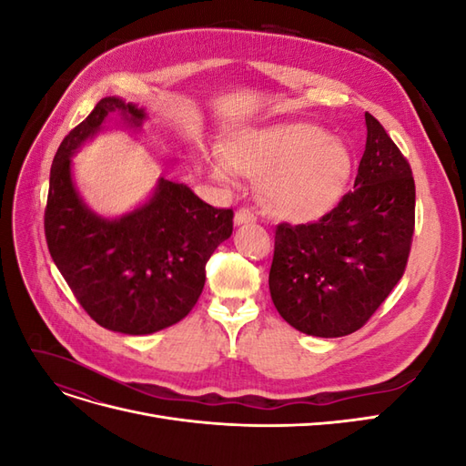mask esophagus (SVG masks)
I'll list each match as a JSON object with an SVG mask.
<instances>
[{
    "label": "esophagus",
    "mask_w": 466,
    "mask_h": 466,
    "mask_svg": "<svg viewBox=\"0 0 466 466\" xmlns=\"http://www.w3.org/2000/svg\"><path fill=\"white\" fill-rule=\"evenodd\" d=\"M255 219H257V216L252 214V211H250L248 208H241V209L235 211V225L250 223V221H255Z\"/></svg>",
    "instance_id": "1"
}]
</instances>
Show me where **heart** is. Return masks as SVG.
I'll use <instances>...</instances> for the list:
<instances>
[{
    "mask_svg": "<svg viewBox=\"0 0 466 466\" xmlns=\"http://www.w3.org/2000/svg\"><path fill=\"white\" fill-rule=\"evenodd\" d=\"M208 167L221 182H235L238 173L258 178V202L268 216L307 223L342 200L354 161L346 144L319 126L286 124L241 136L231 161L211 155Z\"/></svg>",
    "mask_w": 466,
    "mask_h": 466,
    "instance_id": "obj_1",
    "label": "heart"
}]
</instances>
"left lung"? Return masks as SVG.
<instances>
[{"label": "left lung", "mask_w": 466, "mask_h": 466, "mask_svg": "<svg viewBox=\"0 0 466 466\" xmlns=\"http://www.w3.org/2000/svg\"><path fill=\"white\" fill-rule=\"evenodd\" d=\"M368 142L354 190L317 223L276 228L270 295L278 313L309 336L356 332L399 284L414 235L412 168L365 112Z\"/></svg>", "instance_id": "left-lung-1"}]
</instances>
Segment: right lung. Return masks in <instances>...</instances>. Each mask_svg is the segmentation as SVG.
Wrapping results in <instances>:
<instances>
[{"instance_id":"add662e5","label":"right lung","mask_w":466,"mask_h":466,"mask_svg":"<svg viewBox=\"0 0 466 466\" xmlns=\"http://www.w3.org/2000/svg\"><path fill=\"white\" fill-rule=\"evenodd\" d=\"M142 128L146 110L105 96L60 144L50 168L45 233L50 257L76 299L101 327L142 336L185 319L198 301L206 262L233 233V209L159 178L149 200L120 218L98 216L74 185L72 157L108 115Z\"/></svg>"}]
</instances>
